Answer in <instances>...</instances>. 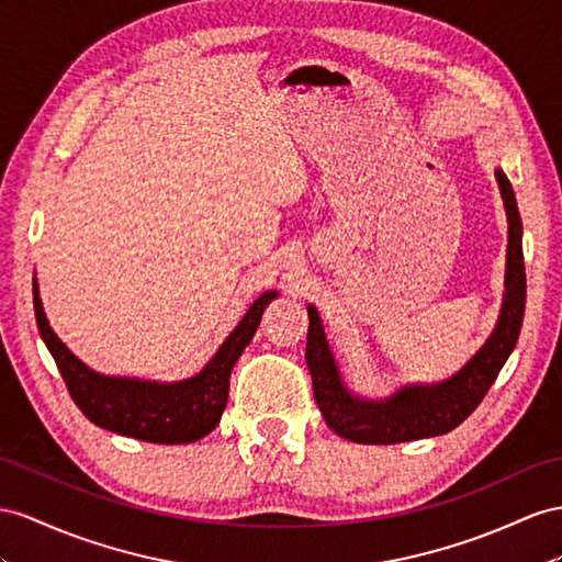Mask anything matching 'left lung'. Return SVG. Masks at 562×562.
Wrapping results in <instances>:
<instances>
[{"label": "left lung", "instance_id": "8db88e82", "mask_svg": "<svg viewBox=\"0 0 562 562\" xmlns=\"http://www.w3.org/2000/svg\"><path fill=\"white\" fill-rule=\"evenodd\" d=\"M496 180L508 213V270L506 296L501 318L492 337L472 361L451 380L431 386H404L386 401H363L347 392L339 380L335 358L327 349L321 318L308 306L306 363L313 380V396L325 423L339 437L356 443H401L446 435L463 423L482 404L488 386L494 384L503 363L515 349L525 315V258H522V221L517 211L510 180L496 170Z\"/></svg>", "mask_w": 562, "mask_h": 562}]
</instances>
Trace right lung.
<instances>
[{
  "label": "right lung",
  "instance_id": "add662e5",
  "mask_svg": "<svg viewBox=\"0 0 562 562\" xmlns=\"http://www.w3.org/2000/svg\"><path fill=\"white\" fill-rule=\"evenodd\" d=\"M278 292H266L254 301V306L233 329L223 347L215 351L209 366L176 384L142 382L127 378H104L90 370L66 349V344L54 335L42 311L37 282L33 280V304L42 339L54 356L56 368L68 386L70 398L90 423L151 443H190L206 437L218 425L227 404L229 372H233L244 347L251 341L266 306Z\"/></svg>",
  "mask_w": 562,
  "mask_h": 562
}]
</instances>
